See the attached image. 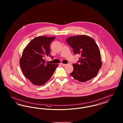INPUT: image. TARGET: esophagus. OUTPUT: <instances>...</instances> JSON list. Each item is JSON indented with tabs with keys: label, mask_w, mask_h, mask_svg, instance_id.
<instances>
[{
	"label": "esophagus",
	"mask_w": 123,
	"mask_h": 123,
	"mask_svg": "<svg viewBox=\"0 0 123 123\" xmlns=\"http://www.w3.org/2000/svg\"><path fill=\"white\" fill-rule=\"evenodd\" d=\"M60 64H61V65H62L63 66H66L67 65V64H63V63H61Z\"/></svg>",
	"instance_id": "obj_1"
}]
</instances>
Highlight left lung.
I'll return each instance as SVG.
<instances>
[{
    "mask_svg": "<svg viewBox=\"0 0 123 123\" xmlns=\"http://www.w3.org/2000/svg\"><path fill=\"white\" fill-rule=\"evenodd\" d=\"M66 41L73 49L74 54L81 55L79 63L73 64V71L70 74L79 82H86L96 76L102 66L99 47L94 40L86 35L67 38Z\"/></svg>",
    "mask_w": 123,
    "mask_h": 123,
    "instance_id": "left-lung-1",
    "label": "left lung"
}]
</instances>
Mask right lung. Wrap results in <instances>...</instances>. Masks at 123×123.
Instances as JSON below:
<instances>
[{"label": "right lung", "instance_id": "1", "mask_svg": "<svg viewBox=\"0 0 123 123\" xmlns=\"http://www.w3.org/2000/svg\"><path fill=\"white\" fill-rule=\"evenodd\" d=\"M55 38L45 36L36 37L24 49L20 59V67L24 76L34 85L45 84L58 66V64H46L44 59L49 56L50 44Z\"/></svg>", "mask_w": 123, "mask_h": 123}]
</instances>
